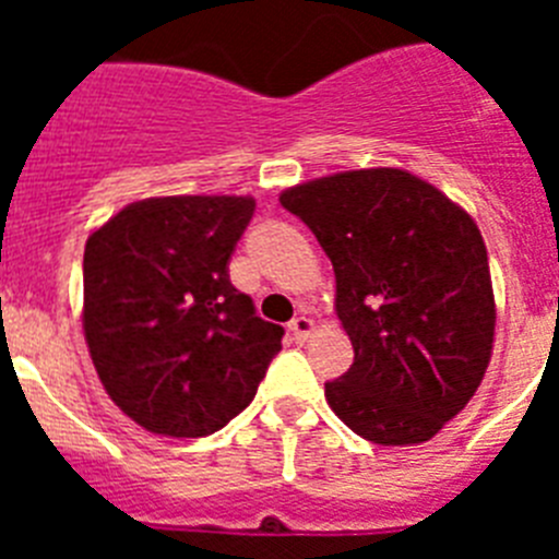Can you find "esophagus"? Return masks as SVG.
Listing matches in <instances>:
<instances>
[{"label": "esophagus", "instance_id": "34e87169", "mask_svg": "<svg viewBox=\"0 0 559 559\" xmlns=\"http://www.w3.org/2000/svg\"><path fill=\"white\" fill-rule=\"evenodd\" d=\"M313 319H310V316H294V319H290L288 322V330L290 333H294V338L296 341H305V338H310V333H313Z\"/></svg>", "mask_w": 559, "mask_h": 559}]
</instances>
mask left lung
I'll return each mask as SVG.
<instances>
[{
    "label": "left lung",
    "instance_id": "obj_1",
    "mask_svg": "<svg viewBox=\"0 0 559 559\" xmlns=\"http://www.w3.org/2000/svg\"><path fill=\"white\" fill-rule=\"evenodd\" d=\"M280 204L330 257L355 349L353 367L324 383L330 408L374 445L431 439L490 364L496 302L478 226L397 167L335 173Z\"/></svg>",
    "mask_w": 559,
    "mask_h": 559
}]
</instances>
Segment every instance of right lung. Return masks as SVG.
Returning a JSON list of instances; mask_svg holds the SVG:
<instances>
[{"mask_svg":"<svg viewBox=\"0 0 559 559\" xmlns=\"http://www.w3.org/2000/svg\"><path fill=\"white\" fill-rule=\"evenodd\" d=\"M246 195L128 204L86 240L83 333L108 397L142 428L206 437L254 400L285 330L231 285Z\"/></svg>","mask_w":559,"mask_h":559,"instance_id":"right-lung-1","label":"right lung"}]
</instances>
